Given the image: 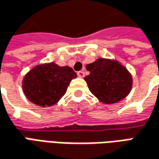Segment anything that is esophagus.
<instances>
[{"mask_svg": "<svg viewBox=\"0 0 159 159\" xmlns=\"http://www.w3.org/2000/svg\"><path fill=\"white\" fill-rule=\"evenodd\" d=\"M77 76H79V77H84L85 76V73L83 70H80V71L77 72Z\"/></svg>", "mask_w": 159, "mask_h": 159, "instance_id": "esophagus-1", "label": "esophagus"}]
</instances>
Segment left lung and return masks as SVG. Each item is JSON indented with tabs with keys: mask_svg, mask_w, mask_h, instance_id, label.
Masks as SVG:
<instances>
[{
	"mask_svg": "<svg viewBox=\"0 0 159 159\" xmlns=\"http://www.w3.org/2000/svg\"><path fill=\"white\" fill-rule=\"evenodd\" d=\"M89 75L84 77L90 92L101 102L113 104L129 95L133 77L127 69L114 59L98 58L86 65Z\"/></svg>",
	"mask_w": 159,
	"mask_h": 159,
	"instance_id": "obj_1",
	"label": "left lung"
}]
</instances>
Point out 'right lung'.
<instances>
[{"mask_svg":"<svg viewBox=\"0 0 159 159\" xmlns=\"http://www.w3.org/2000/svg\"><path fill=\"white\" fill-rule=\"evenodd\" d=\"M76 72L70 67L48 63L33 67L22 81V89L26 98L38 106H52L66 93Z\"/></svg>","mask_w":159,"mask_h":159,"instance_id":"obj_1","label":"right lung"}]
</instances>
